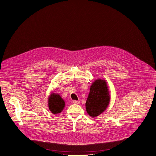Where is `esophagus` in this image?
Returning <instances> with one entry per match:
<instances>
[{"label":"esophagus","mask_w":156,"mask_h":156,"mask_svg":"<svg viewBox=\"0 0 156 156\" xmlns=\"http://www.w3.org/2000/svg\"><path fill=\"white\" fill-rule=\"evenodd\" d=\"M80 101H78V100H73V103H74V104H80Z\"/></svg>","instance_id":"obj_1"}]
</instances>
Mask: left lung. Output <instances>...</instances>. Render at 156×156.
<instances>
[{
	"label": "left lung",
	"mask_w": 156,
	"mask_h": 156,
	"mask_svg": "<svg viewBox=\"0 0 156 156\" xmlns=\"http://www.w3.org/2000/svg\"><path fill=\"white\" fill-rule=\"evenodd\" d=\"M108 87L105 80L98 79L91 86L86 103V109L91 117H95L105 111L110 102Z\"/></svg>",
	"instance_id": "1"
}]
</instances>
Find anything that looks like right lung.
Wrapping results in <instances>:
<instances>
[{
    "label": "right lung",
    "instance_id": "right-lung-1",
    "mask_svg": "<svg viewBox=\"0 0 156 156\" xmlns=\"http://www.w3.org/2000/svg\"><path fill=\"white\" fill-rule=\"evenodd\" d=\"M48 103L49 109L53 114L61 113L65 105L64 100L61 98L60 95L55 93H52L50 95Z\"/></svg>",
    "mask_w": 156,
    "mask_h": 156
}]
</instances>
